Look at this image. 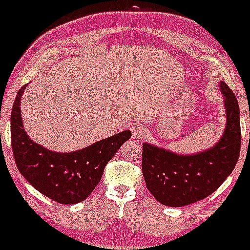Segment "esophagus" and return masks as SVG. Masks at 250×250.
Instances as JSON below:
<instances>
[{"label":"esophagus","instance_id":"34e87169","mask_svg":"<svg viewBox=\"0 0 250 250\" xmlns=\"http://www.w3.org/2000/svg\"><path fill=\"white\" fill-rule=\"evenodd\" d=\"M146 136V128L141 125L132 126V138L135 140H142Z\"/></svg>","mask_w":250,"mask_h":250}]
</instances>
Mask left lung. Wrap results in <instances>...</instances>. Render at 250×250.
Segmentation results:
<instances>
[{
	"instance_id": "obj_1",
	"label": "left lung",
	"mask_w": 250,
	"mask_h": 250,
	"mask_svg": "<svg viewBox=\"0 0 250 250\" xmlns=\"http://www.w3.org/2000/svg\"><path fill=\"white\" fill-rule=\"evenodd\" d=\"M227 124L223 135L210 149L179 155L143 143L142 173L146 189L159 203L182 207L203 200L216 191L238 163L241 146L240 110L227 84L220 82Z\"/></svg>"
}]
</instances>
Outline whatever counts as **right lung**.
<instances>
[{"label":"right lung","instance_id":"add662e5","mask_svg":"<svg viewBox=\"0 0 250 250\" xmlns=\"http://www.w3.org/2000/svg\"><path fill=\"white\" fill-rule=\"evenodd\" d=\"M27 85L18 91L11 111V146L19 172L37 191L59 204L75 205L90 196L100 182L104 167L131 131L93 143L73 152H56L37 145L23 128L20 100Z\"/></svg>","mask_w":250,"mask_h":250}]
</instances>
